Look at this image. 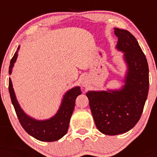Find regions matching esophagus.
Segmentation results:
<instances>
[{
  "instance_id": "34e87169",
  "label": "esophagus",
  "mask_w": 157,
  "mask_h": 157,
  "mask_svg": "<svg viewBox=\"0 0 157 157\" xmlns=\"http://www.w3.org/2000/svg\"><path fill=\"white\" fill-rule=\"evenodd\" d=\"M81 84L83 87H87V86H89V84H90V83H89V80H87V79L83 78L81 80Z\"/></svg>"
}]
</instances>
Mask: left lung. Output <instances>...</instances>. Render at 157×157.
<instances>
[{
  "label": "left lung",
  "instance_id": "obj_1",
  "mask_svg": "<svg viewBox=\"0 0 157 157\" xmlns=\"http://www.w3.org/2000/svg\"><path fill=\"white\" fill-rule=\"evenodd\" d=\"M117 50L124 53L127 65L124 84L117 90L88 91L90 107L96 128L105 135L130 131L143 112L149 90V68L146 56L136 38L125 29L114 28Z\"/></svg>",
  "mask_w": 157,
  "mask_h": 157
}]
</instances>
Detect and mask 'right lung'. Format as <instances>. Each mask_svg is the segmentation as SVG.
<instances>
[{
    "mask_svg": "<svg viewBox=\"0 0 157 157\" xmlns=\"http://www.w3.org/2000/svg\"><path fill=\"white\" fill-rule=\"evenodd\" d=\"M20 46L10 61L9 74L12 73L14 63L17 61ZM9 92L11 102L15 109L18 119L25 131L37 140L41 141H56L64 137L67 132L71 117L75 106L76 98L81 94L80 86H75L67 90L63 96L61 105L54 116L48 119L37 120L28 115L22 109L16 97L12 81L9 79Z\"/></svg>",
    "mask_w": 157,
    "mask_h": 157,
    "instance_id": "1",
    "label": "right lung"
}]
</instances>
